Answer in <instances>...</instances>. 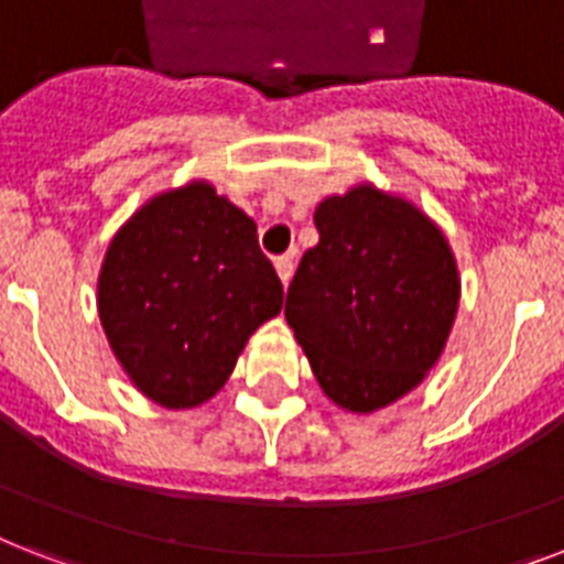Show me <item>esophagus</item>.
<instances>
[{"instance_id":"esophagus-1","label":"esophagus","mask_w":564,"mask_h":564,"mask_svg":"<svg viewBox=\"0 0 564 564\" xmlns=\"http://www.w3.org/2000/svg\"><path fill=\"white\" fill-rule=\"evenodd\" d=\"M274 272H278V278H281L283 286H290L292 272H295V263H292V258H278L274 260Z\"/></svg>"}]
</instances>
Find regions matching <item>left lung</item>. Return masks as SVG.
<instances>
[{
    "instance_id": "obj_1",
    "label": "left lung",
    "mask_w": 564,
    "mask_h": 564,
    "mask_svg": "<svg viewBox=\"0 0 564 564\" xmlns=\"http://www.w3.org/2000/svg\"><path fill=\"white\" fill-rule=\"evenodd\" d=\"M318 242L286 292V324L329 400L370 414L423 386L460 304L446 235L411 199L359 182L315 205Z\"/></svg>"
}]
</instances>
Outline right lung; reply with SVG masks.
<instances>
[{
  "label": "right lung",
  "instance_id": "right-lung-1",
  "mask_svg": "<svg viewBox=\"0 0 564 564\" xmlns=\"http://www.w3.org/2000/svg\"><path fill=\"white\" fill-rule=\"evenodd\" d=\"M283 286L246 210L208 178L150 196L109 240L100 327L130 382L162 409H196L226 386Z\"/></svg>",
  "mask_w": 564,
  "mask_h": 564
}]
</instances>
